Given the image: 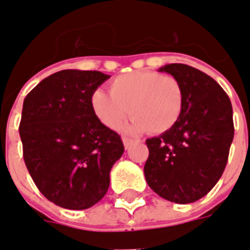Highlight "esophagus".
<instances>
[{
	"instance_id": "obj_1",
	"label": "esophagus",
	"mask_w": 250,
	"mask_h": 250,
	"mask_svg": "<svg viewBox=\"0 0 250 250\" xmlns=\"http://www.w3.org/2000/svg\"><path fill=\"white\" fill-rule=\"evenodd\" d=\"M132 143H134V141H132V139H130V138H123V145H125V148H128V147H130Z\"/></svg>"
}]
</instances>
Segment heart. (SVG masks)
Instances as JSON below:
<instances>
[{"label":"heart","instance_id":"b5f03b06","mask_svg":"<svg viewBox=\"0 0 250 250\" xmlns=\"http://www.w3.org/2000/svg\"><path fill=\"white\" fill-rule=\"evenodd\" d=\"M109 92L96 89L89 105L98 120L111 130L119 128L132 114L125 131L162 134L171 130L184 108V89L173 76L157 71H135L115 77Z\"/></svg>","mask_w":250,"mask_h":250}]
</instances>
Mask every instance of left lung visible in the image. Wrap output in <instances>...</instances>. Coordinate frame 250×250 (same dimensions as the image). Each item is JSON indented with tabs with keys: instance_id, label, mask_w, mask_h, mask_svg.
Masks as SVG:
<instances>
[{
	"instance_id": "obj_1",
	"label": "left lung",
	"mask_w": 250,
	"mask_h": 250,
	"mask_svg": "<svg viewBox=\"0 0 250 250\" xmlns=\"http://www.w3.org/2000/svg\"><path fill=\"white\" fill-rule=\"evenodd\" d=\"M161 72L184 89V108L171 130L147 139L145 177L162 198L191 204L209 193L224 173L234 136L229 96L214 79L186 64H167Z\"/></svg>"
}]
</instances>
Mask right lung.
I'll list each match as a JSON object with an SVG mask.
<instances>
[{"label": "right lung", "mask_w": 250, "mask_h": 250, "mask_svg": "<svg viewBox=\"0 0 250 250\" xmlns=\"http://www.w3.org/2000/svg\"><path fill=\"white\" fill-rule=\"evenodd\" d=\"M108 77L64 69L45 77L24 100L19 130L25 165L42 195L64 209L98 204L125 151L119 134L102 125L89 105Z\"/></svg>", "instance_id": "add662e5"}]
</instances>
